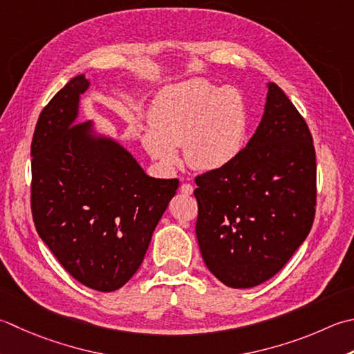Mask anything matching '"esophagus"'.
<instances>
[{
	"instance_id": "1",
	"label": "esophagus",
	"mask_w": 354,
	"mask_h": 354,
	"mask_svg": "<svg viewBox=\"0 0 354 354\" xmlns=\"http://www.w3.org/2000/svg\"><path fill=\"white\" fill-rule=\"evenodd\" d=\"M179 190H181V193H184V195L189 196L193 193V185L192 184H183L181 189H179Z\"/></svg>"
}]
</instances>
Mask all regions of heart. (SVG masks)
<instances>
[{"label":"heart","instance_id":"obj_1","mask_svg":"<svg viewBox=\"0 0 354 354\" xmlns=\"http://www.w3.org/2000/svg\"><path fill=\"white\" fill-rule=\"evenodd\" d=\"M150 129L141 136L147 153L173 169L176 147H184L185 162L199 171L223 169L245 144L248 118L244 96L236 87H218L192 78L165 87L151 102Z\"/></svg>","mask_w":354,"mask_h":354}]
</instances>
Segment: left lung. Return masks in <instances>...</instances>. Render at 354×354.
<instances>
[{"mask_svg":"<svg viewBox=\"0 0 354 354\" xmlns=\"http://www.w3.org/2000/svg\"><path fill=\"white\" fill-rule=\"evenodd\" d=\"M267 87L264 115L236 159L195 178L199 250L232 288L273 278L308 236L316 212L310 129L278 84Z\"/></svg>","mask_w":354,"mask_h":354,"instance_id":"obj_1","label":"left lung"}]
</instances>
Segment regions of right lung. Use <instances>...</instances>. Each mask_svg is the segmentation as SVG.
I'll return each instance as SVG.
<instances>
[{
  "instance_id": "right-lung-1",
  "label": "right lung",
  "mask_w": 354,
  "mask_h": 354,
  "mask_svg": "<svg viewBox=\"0 0 354 354\" xmlns=\"http://www.w3.org/2000/svg\"><path fill=\"white\" fill-rule=\"evenodd\" d=\"M84 75L72 78L41 112L32 158V216L39 238L68 274L115 292L136 270L178 179L149 176L130 151L76 122Z\"/></svg>"
}]
</instances>
